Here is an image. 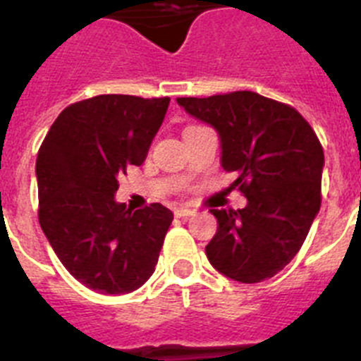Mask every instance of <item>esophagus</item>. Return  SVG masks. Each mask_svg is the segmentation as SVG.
Here are the masks:
<instances>
[{"label":"esophagus","mask_w":361,"mask_h":361,"mask_svg":"<svg viewBox=\"0 0 361 361\" xmlns=\"http://www.w3.org/2000/svg\"><path fill=\"white\" fill-rule=\"evenodd\" d=\"M175 215L178 216V219H184V216H191L195 215V209H190V208H175Z\"/></svg>","instance_id":"34e87169"}]
</instances>
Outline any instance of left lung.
Returning a JSON list of instances; mask_svg holds the SVG:
<instances>
[{
	"instance_id": "1",
	"label": "left lung",
	"mask_w": 361,
	"mask_h": 361,
	"mask_svg": "<svg viewBox=\"0 0 361 361\" xmlns=\"http://www.w3.org/2000/svg\"><path fill=\"white\" fill-rule=\"evenodd\" d=\"M191 117L219 133L220 164L235 171L242 209H209L216 219L206 257L242 283L275 276L298 253L320 212L324 149L295 108L255 92L178 97Z\"/></svg>"
}]
</instances>
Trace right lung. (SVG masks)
I'll list each match as a JSON object with an SVG mask.
<instances>
[{"label":"right lung","mask_w":361,"mask_h":361,"mask_svg":"<svg viewBox=\"0 0 361 361\" xmlns=\"http://www.w3.org/2000/svg\"><path fill=\"white\" fill-rule=\"evenodd\" d=\"M170 99L97 95L70 104L36 161L39 224L70 275L103 295H126L152 276L173 213L128 212L119 177L145 162Z\"/></svg>","instance_id":"1"}]
</instances>
